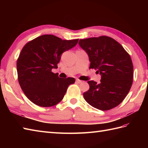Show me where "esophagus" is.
Listing matches in <instances>:
<instances>
[{
  "label": "esophagus",
  "mask_w": 148,
  "mask_h": 148,
  "mask_svg": "<svg viewBox=\"0 0 148 148\" xmlns=\"http://www.w3.org/2000/svg\"><path fill=\"white\" fill-rule=\"evenodd\" d=\"M76 83H81L83 82V81H81L79 79H76Z\"/></svg>",
  "instance_id": "obj_1"
}]
</instances>
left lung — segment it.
I'll use <instances>...</instances> for the list:
<instances>
[{"mask_svg": "<svg viewBox=\"0 0 148 148\" xmlns=\"http://www.w3.org/2000/svg\"><path fill=\"white\" fill-rule=\"evenodd\" d=\"M79 46L88 55L90 69L101 75L100 83L88 81L90 89L83 93L93 108L108 111L125 99L133 83L134 67L130 55L120 44L108 36L80 39Z\"/></svg>", "mask_w": 148, "mask_h": 148, "instance_id": "8db88e82", "label": "left lung"}]
</instances>
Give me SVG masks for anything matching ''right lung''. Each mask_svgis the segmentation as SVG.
Masks as SVG:
<instances>
[{
	"label": "right lung",
	"mask_w": 148,
	"mask_h": 148,
	"mask_svg": "<svg viewBox=\"0 0 148 148\" xmlns=\"http://www.w3.org/2000/svg\"><path fill=\"white\" fill-rule=\"evenodd\" d=\"M78 39L62 40L53 35H42L28 42L17 60L18 82L31 102L40 107H51L64 98L73 77L60 78L52 72L62 53L77 45Z\"/></svg>",
	"instance_id": "obj_1"
}]
</instances>
